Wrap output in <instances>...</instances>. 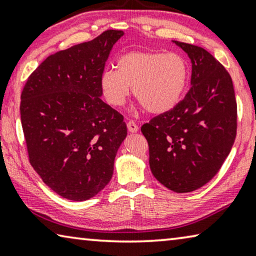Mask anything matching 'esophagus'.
Returning <instances> with one entry per match:
<instances>
[{"label":"esophagus","instance_id":"esophagus-1","mask_svg":"<svg viewBox=\"0 0 256 256\" xmlns=\"http://www.w3.org/2000/svg\"><path fill=\"white\" fill-rule=\"evenodd\" d=\"M128 130L130 132H132V133H136V132H138L139 128H138V125L136 124V122H133V120H130V122H128Z\"/></svg>","mask_w":256,"mask_h":256}]
</instances>
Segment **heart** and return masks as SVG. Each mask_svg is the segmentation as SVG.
Segmentation results:
<instances>
[{"label":"heart","mask_w":256,"mask_h":256,"mask_svg":"<svg viewBox=\"0 0 256 256\" xmlns=\"http://www.w3.org/2000/svg\"><path fill=\"white\" fill-rule=\"evenodd\" d=\"M189 78V66L178 53L131 51L117 60V70L100 75V86L111 106H124L132 87L133 95L150 114L168 112L178 106Z\"/></svg>","instance_id":"obj_1"}]
</instances>
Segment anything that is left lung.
<instances>
[{"label": "left lung", "instance_id": "8db88e82", "mask_svg": "<svg viewBox=\"0 0 256 256\" xmlns=\"http://www.w3.org/2000/svg\"><path fill=\"white\" fill-rule=\"evenodd\" d=\"M192 64V88L174 109L144 124L150 167L175 192L200 188L219 172L236 136V100L225 67L200 46L174 42Z\"/></svg>", "mask_w": 256, "mask_h": 256}]
</instances>
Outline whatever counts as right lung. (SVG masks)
I'll return each instance as SVG.
<instances>
[{
    "instance_id": "add662e5",
    "label": "right lung",
    "mask_w": 256,
    "mask_h": 256,
    "mask_svg": "<svg viewBox=\"0 0 256 256\" xmlns=\"http://www.w3.org/2000/svg\"><path fill=\"white\" fill-rule=\"evenodd\" d=\"M124 32L106 30L90 42L50 56L28 76L20 120L28 161L64 198L87 200L114 174L128 134L124 117L100 100V78Z\"/></svg>"
}]
</instances>
